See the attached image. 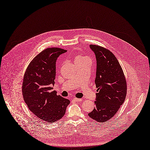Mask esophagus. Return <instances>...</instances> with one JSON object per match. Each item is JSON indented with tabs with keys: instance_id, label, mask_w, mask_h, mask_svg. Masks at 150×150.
<instances>
[{
	"instance_id": "obj_1",
	"label": "esophagus",
	"mask_w": 150,
	"mask_h": 150,
	"mask_svg": "<svg viewBox=\"0 0 150 150\" xmlns=\"http://www.w3.org/2000/svg\"><path fill=\"white\" fill-rule=\"evenodd\" d=\"M73 100L75 101L76 102H78V101H81L82 100L81 98H74Z\"/></svg>"
}]
</instances>
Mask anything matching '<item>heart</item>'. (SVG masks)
Masks as SVG:
<instances>
[{
	"mask_svg": "<svg viewBox=\"0 0 150 150\" xmlns=\"http://www.w3.org/2000/svg\"><path fill=\"white\" fill-rule=\"evenodd\" d=\"M86 59H89L88 57L85 56H77L75 58V62L77 61H83Z\"/></svg>",
	"mask_w": 150,
	"mask_h": 150,
	"instance_id": "b5f03b06",
	"label": "heart"
}]
</instances>
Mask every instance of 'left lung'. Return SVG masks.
Listing matches in <instances>:
<instances>
[{"instance_id": "1", "label": "left lung", "mask_w": 150, "mask_h": 150, "mask_svg": "<svg viewBox=\"0 0 150 150\" xmlns=\"http://www.w3.org/2000/svg\"><path fill=\"white\" fill-rule=\"evenodd\" d=\"M97 61L95 83L97 88L96 107L88 113L97 122H103L113 118L125 101L127 83L122 68L109 50L90 45Z\"/></svg>"}]
</instances>
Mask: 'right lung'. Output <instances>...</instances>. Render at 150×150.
<instances>
[{"instance_id":"1","label":"right lung","mask_w":150,"mask_h":150,"mask_svg":"<svg viewBox=\"0 0 150 150\" xmlns=\"http://www.w3.org/2000/svg\"><path fill=\"white\" fill-rule=\"evenodd\" d=\"M67 52L59 48H48L34 57L28 67L23 79L22 93L29 109L37 117L48 122L61 119L70 100L52 91L56 76V62Z\"/></svg>"}]
</instances>
